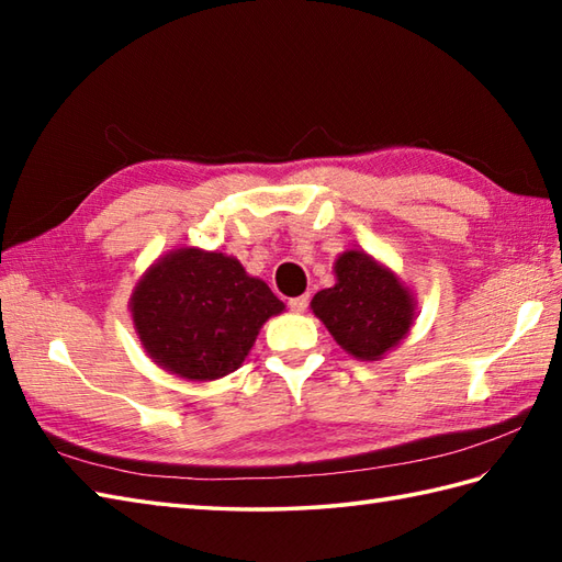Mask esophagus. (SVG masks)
<instances>
[{"label": "esophagus", "mask_w": 562, "mask_h": 562, "mask_svg": "<svg viewBox=\"0 0 562 562\" xmlns=\"http://www.w3.org/2000/svg\"><path fill=\"white\" fill-rule=\"evenodd\" d=\"M308 306V294H302V296H294V300H290V308L294 314H304Z\"/></svg>", "instance_id": "1"}]
</instances>
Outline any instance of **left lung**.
<instances>
[{"label":"left lung","mask_w":562,"mask_h":562,"mask_svg":"<svg viewBox=\"0 0 562 562\" xmlns=\"http://www.w3.org/2000/svg\"><path fill=\"white\" fill-rule=\"evenodd\" d=\"M336 284L312 300V312L355 360L376 362L401 345L415 324L411 288L364 250H342L333 262Z\"/></svg>","instance_id":"1"}]
</instances>
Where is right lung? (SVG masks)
<instances>
[{
	"label": "right lung",
	"mask_w": 562,
	"mask_h": 562,
	"mask_svg": "<svg viewBox=\"0 0 562 562\" xmlns=\"http://www.w3.org/2000/svg\"><path fill=\"white\" fill-rule=\"evenodd\" d=\"M284 304L234 256L173 248L142 272L130 314L142 348L169 374L214 381L244 364Z\"/></svg>",
	"instance_id": "obj_1"
}]
</instances>
